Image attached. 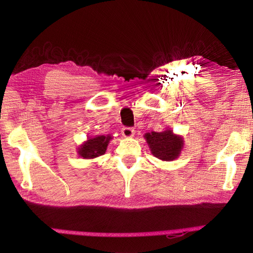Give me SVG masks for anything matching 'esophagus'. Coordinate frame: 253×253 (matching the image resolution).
I'll return each instance as SVG.
<instances>
[{
  "label": "esophagus",
  "instance_id": "esophagus-1",
  "mask_svg": "<svg viewBox=\"0 0 253 253\" xmlns=\"http://www.w3.org/2000/svg\"><path fill=\"white\" fill-rule=\"evenodd\" d=\"M121 134H122V136L126 137V138H131V137L134 136L135 131L132 127H124L121 129Z\"/></svg>",
  "mask_w": 253,
  "mask_h": 253
}]
</instances>
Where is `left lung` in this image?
<instances>
[{
    "label": "left lung",
    "instance_id": "left-lung-1",
    "mask_svg": "<svg viewBox=\"0 0 253 253\" xmlns=\"http://www.w3.org/2000/svg\"><path fill=\"white\" fill-rule=\"evenodd\" d=\"M153 156L163 160L172 162L180 156L183 148V137L174 134L171 128L167 127L163 132H151L143 135Z\"/></svg>",
    "mask_w": 253,
    "mask_h": 253
}]
</instances>
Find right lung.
I'll return each mask as SVG.
<instances>
[{"mask_svg":"<svg viewBox=\"0 0 253 253\" xmlns=\"http://www.w3.org/2000/svg\"><path fill=\"white\" fill-rule=\"evenodd\" d=\"M111 139H113L111 135H97L93 138H87L78 147V155L84 159H94L101 156L108 149Z\"/></svg>","mask_w":253,"mask_h":253,"instance_id":"add662e5","label":"right lung"}]
</instances>
